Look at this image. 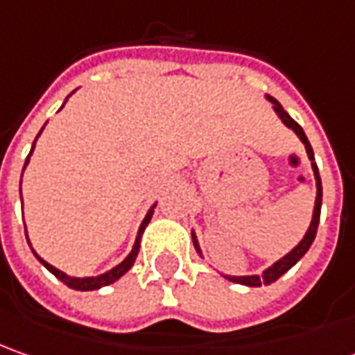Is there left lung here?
Segmentation results:
<instances>
[{
	"instance_id": "left-lung-1",
	"label": "left lung",
	"mask_w": 355,
	"mask_h": 355,
	"mask_svg": "<svg viewBox=\"0 0 355 355\" xmlns=\"http://www.w3.org/2000/svg\"><path fill=\"white\" fill-rule=\"evenodd\" d=\"M267 100L273 104V110L277 112V116L281 117V121L291 128L297 135L300 137V141L304 143V149H306V153H309V159L312 161V171H314V178H316V204H314V214H312V222L311 227H309V232H306V236L302 238L299 245L295 248V250L287 253L283 259H279V261L273 265V267H269L267 271H263V275H251V277H227L230 281H234V283H239V285H248V287H261V285H271V283H275L277 279L281 275H285L288 269L295 265V263L299 261L300 257L309 251V248L312 245V241L316 238V230H318V222H320V206H322V182H320V175H318V166L314 163V153H312V147L309 139H306V135H304V131L300 128L299 123L293 119V117L288 116L287 112L283 110V105L277 102L275 98H271V96H267ZM192 241H194V248L196 251L200 253V248H198V241L196 238L192 236Z\"/></svg>"
}]
</instances>
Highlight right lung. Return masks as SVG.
Wrapping results in <instances>:
<instances>
[{"instance_id": "obj_1", "label": "right lung", "mask_w": 355, "mask_h": 355, "mask_svg": "<svg viewBox=\"0 0 355 355\" xmlns=\"http://www.w3.org/2000/svg\"><path fill=\"white\" fill-rule=\"evenodd\" d=\"M39 137V135H37ZM37 141V139H35ZM33 147H35V143H33ZM33 147H31V153H33ZM31 153L27 155V161H25V165L29 163V157H31ZM25 168V166H23ZM153 210L155 206L147 212V216H145V220H143V224H141L139 227V234H137V239H135V245H133V250H131V253H129L128 257L123 259V261L119 263L117 267H114L112 271H107V273H104V275H98V277H84V279H78V277H68L67 273H62V271H58L56 267H53V265H49V263L44 261V259H41L35 251V255H37V259L43 263L44 267L53 273V275L56 277V279H60L67 287L74 288V291H96V288L100 287H107V285H112L114 281H117L121 275H125L129 269L133 267V263H135V257H137V253H139V241H141V234H143V230L147 227V224H149V220H151V216H153Z\"/></svg>"}]
</instances>
